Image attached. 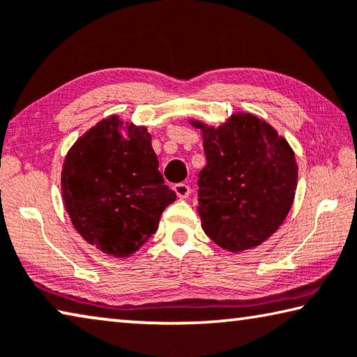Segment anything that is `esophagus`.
Here are the masks:
<instances>
[{
	"instance_id": "obj_1",
	"label": "esophagus",
	"mask_w": 357,
	"mask_h": 357,
	"mask_svg": "<svg viewBox=\"0 0 357 357\" xmlns=\"http://www.w3.org/2000/svg\"><path fill=\"white\" fill-rule=\"evenodd\" d=\"M174 191L177 193L178 197H188L190 193H191V188H190L188 183L182 182V183H175L174 185Z\"/></svg>"
}]
</instances>
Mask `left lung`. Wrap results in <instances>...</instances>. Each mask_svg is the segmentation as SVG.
<instances>
[{
    "mask_svg": "<svg viewBox=\"0 0 357 357\" xmlns=\"http://www.w3.org/2000/svg\"><path fill=\"white\" fill-rule=\"evenodd\" d=\"M202 129L207 164L197 180L202 229L220 248L241 252L281 227L297 188V162L286 139L254 114H233Z\"/></svg>",
    "mask_w": 357,
    "mask_h": 357,
    "instance_id": "obj_1",
    "label": "left lung"
}]
</instances>
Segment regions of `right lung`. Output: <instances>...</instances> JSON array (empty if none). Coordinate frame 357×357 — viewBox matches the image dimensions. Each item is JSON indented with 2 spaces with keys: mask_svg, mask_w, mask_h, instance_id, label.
Returning <instances> with one entry per match:
<instances>
[{
  "mask_svg": "<svg viewBox=\"0 0 357 357\" xmlns=\"http://www.w3.org/2000/svg\"><path fill=\"white\" fill-rule=\"evenodd\" d=\"M109 116L70 148L62 195L71 223L89 244L113 257H129L156 233L161 213L175 201L158 171L145 128Z\"/></svg>",
  "mask_w": 357,
  "mask_h": 357,
  "instance_id": "right-lung-1",
  "label": "right lung"
}]
</instances>
